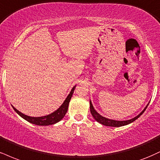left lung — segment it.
<instances>
[{"label": "left lung", "mask_w": 160, "mask_h": 160, "mask_svg": "<svg viewBox=\"0 0 160 160\" xmlns=\"http://www.w3.org/2000/svg\"><path fill=\"white\" fill-rule=\"evenodd\" d=\"M148 104H149V103H148ZM148 104L147 105V107L144 109V110L142 111L139 115H138L137 116L135 117V118L130 119V120H128V121H115V120H111V119H108L107 118H104V117L101 116V115L98 114V113L95 111V109H94V107L92 104L91 101H90V111H91V113H92V116L94 117V118H95L98 122H99L100 124L105 125V126L114 127V128H117V127H122V126H124V125L129 124H130V123L133 122L134 121H136V119H137L138 117L140 116V115H142V114H143L144 112H145V109H147Z\"/></svg>", "instance_id": "left-lung-1"}]
</instances>
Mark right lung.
Instances as JSON below:
<instances>
[{
    "label": "right lung",
    "mask_w": 160,
    "mask_h": 160,
    "mask_svg": "<svg viewBox=\"0 0 160 160\" xmlns=\"http://www.w3.org/2000/svg\"><path fill=\"white\" fill-rule=\"evenodd\" d=\"M75 86L73 87V88L71 91L70 94L68 95V97L66 98V99L65 100L64 103L61 105V107L53 112L51 114L45 115V116L42 117H30L28 116V115L23 114V113L17 110L14 107H12V108L14 109V110L18 114L20 115L22 118L25 119L26 121H28L30 123H32V124H36V125H39V126H47V125H51L54 124L56 123L59 122V121L62 120L63 118V117L65 116V115L66 114L67 111H68V107L69 102H70V100L72 98L73 93H74Z\"/></svg>",
    "instance_id": "obj_1"
}]
</instances>
